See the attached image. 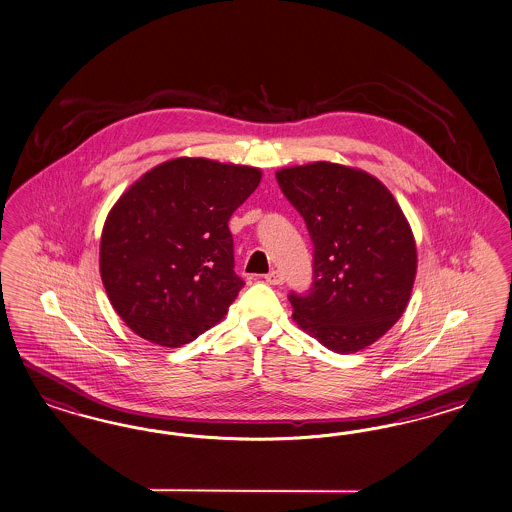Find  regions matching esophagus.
<instances>
[{
    "instance_id": "1",
    "label": "esophagus",
    "mask_w": 512,
    "mask_h": 512,
    "mask_svg": "<svg viewBox=\"0 0 512 512\" xmlns=\"http://www.w3.org/2000/svg\"><path fill=\"white\" fill-rule=\"evenodd\" d=\"M266 283H270V285H281L283 283V274L279 272V270H272V272H268L266 276Z\"/></svg>"
}]
</instances>
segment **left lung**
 Here are the masks:
<instances>
[{"label":"left lung","mask_w":512,"mask_h":512,"mask_svg":"<svg viewBox=\"0 0 512 512\" xmlns=\"http://www.w3.org/2000/svg\"><path fill=\"white\" fill-rule=\"evenodd\" d=\"M313 242V281L289 293L293 319L334 353H357L402 317L417 274L411 227L368 172L311 163L276 172Z\"/></svg>","instance_id":"1"}]
</instances>
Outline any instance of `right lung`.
Masks as SVG:
<instances>
[{
	"label": "right lung",
	"instance_id": "obj_1",
	"mask_svg": "<svg viewBox=\"0 0 512 512\" xmlns=\"http://www.w3.org/2000/svg\"><path fill=\"white\" fill-rule=\"evenodd\" d=\"M259 182L253 167L178 157L114 204L101 234V279L140 338L180 347L223 319L244 287L227 223Z\"/></svg>",
	"mask_w": 512,
	"mask_h": 512
}]
</instances>
